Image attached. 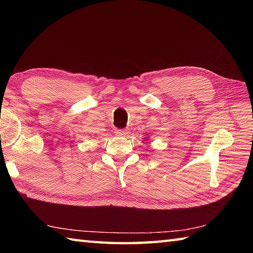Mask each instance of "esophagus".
I'll return each mask as SVG.
<instances>
[{"label":"esophagus","mask_w":253,"mask_h":253,"mask_svg":"<svg viewBox=\"0 0 253 253\" xmlns=\"http://www.w3.org/2000/svg\"><path fill=\"white\" fill-rule=\"evenodd\" d=\"M117 136H127L129 133V128H125V129H117L115 131Z\"/></svg>","instance_id":"obj_1"}]
</instances>
